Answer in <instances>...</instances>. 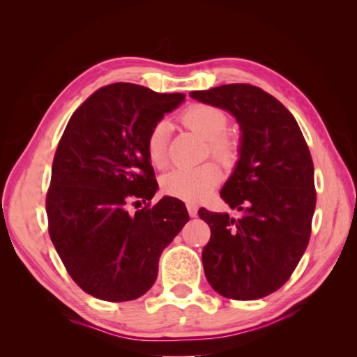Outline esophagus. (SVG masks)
<instances>
[{
  "mask_svg": "<svg viewBox=\"0 0 357 357\" xmlns=\"http://www.w3.org/2000/svg\"><path fill=\"white\" fill-rule=\"evenodd\" d=\"M187 210H188V215H190L192 218H195L196 215H198V207H196L193 202H188L187 204Z\"/></svg>",
  "mask_w": 357,
  "mask_h": 357,
  "instance_id": "1",
  "label": "esophagus"
}]
</instances>
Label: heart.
<instances>
[{"label":"heart","mask_w":357,"mask_h":357,"mask_svg":"<svg viewBox=\"0 0 357 357\" xmlns=\"http://www.w3.org/2000/svg\"><path fill=\"white\" fill-rule=\"evenodd\" d=\"M183 123L190 130L201 135L208 141L211 156L218 161L230 162L236 156V142L227 135L229 116L225 112L215 105L193 104L183 113ZM170 127L167 121H159L147 136V155L150 162L158 169H162L169 161L167 141H169ZM221 181V172L215 164H204L195 169H174L164 174L162 188L167 195L188 202H198L213 190Z\"/></svg>","instance_id":"obj_1"}]
</instances>
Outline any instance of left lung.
I'll return each instance as SVG.
<instances>
[{"instance_id": "8db88e82", "label": "left lung", "mask_w": 357, "mask_h": 357, "mask_svg": "<svg viewBox=\"0 0 357 357\" xmlns=\"http://www.w3.org/2000/svg\"><path fill=\"white\" fill-rule=\"evenodd\" d=\"M190 96L230 112L242 132L238 164L221 190L241 216L198 211L211 231L204 273L224 298L261 299L290 279L308 245L316 207L312 155L294 116L259 87L225 84Z\"/></svg>"}]
</instances>
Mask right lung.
<instances>
[{
	"label": "right lung",
	"instance_id": "right-lung-1",
	"mask_svg": "<svg viewBox=\"0 0 357 357\" xmlns=\"http://www.w3.org/2000/svg\"><path fill=\"white\" fill-rule=\"evenodd\" d=\"M184 93L115 82L75 110L59 139L45 198L49 234L67 273L93 298L138 299L155 284L162 250L188 221L183 201L158 190L147 136ZM144 202L128 214V203Z\"/></svg>",
	"mask_w": 357,
	"mask_h": 357
}]
</instances>
